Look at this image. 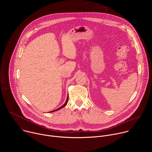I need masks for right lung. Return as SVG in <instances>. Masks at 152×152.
<instances>
[{
    "label": "right lung",
    "instance_id": "right-lung-1",
    "mask_svg": "<svg viewBox=\"0 0 152 152\" xmlns=\"http://www.w3.org/2000/svg\"><path fill=\"white\" fill-rule=\"evenodd\" d=\"M68 99H69V96H67V100H66V103H65L62 106H61L60 107H59V108H58V109H56V110H54V111H50L51 113H52V112H54V111H58V110H61V108H62V107H65L66 106V104H67V102H68Z\"/></svg>",
    "mask_w": 152,
    "mask_h": 152
}]
</instances>
